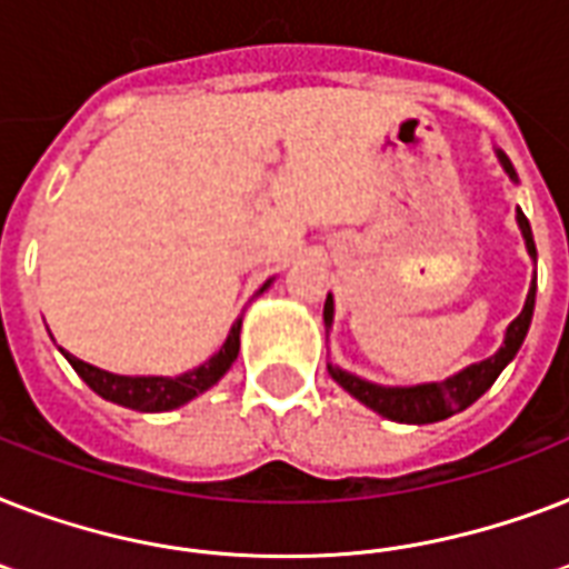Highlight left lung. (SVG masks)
<instances>
[{
	"mask_svg": "<svg viewBox=\"0 0 569 569\" xmlns=\"http://www.w3.org/2000/svg\"><path fill=\"white\" fill-rule=\"evenodd\" d=\"M499 162H502L505 173L517 182V171H513L511 159L496 150ZM517 223H520L522 239H526V250H529L531 259H538V248H535V239H531L529 218L517 209ZM535 292H538V283L531 280V289L526 295V307L517 319L508 325L505 330L502 348L496 351L493 357H487L481 363L467 366L463 372L451 375V378L440 380V383H416V387H380L372 380L357 378V375L339 369V366L328 363L330 378L337 380L339 387L351 392L357 401H363L366 407H372L375 413H380L383 419H392V422H407V425H428L440 422V419H449V416L467 410L472 401L485 396L487 389L493 387V380L502 375V369L511 363L517 351H520L522 339L529 333L531 312H535ZM325 325H333V295H328L325 301Z\"/></svg>",
	"mask_w": 569,
	"mask_h": 569,
	"instance_id": "obj_1",
	"label": "left lung"
}]
</instances>
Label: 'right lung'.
Returning a JSON list of instances; mask_svg holds the SVG:
<instances>
[{
  "mask_svg": "<svg viewBox=\"0 0 569 569\" xmlns=\"http://www.w3.org/2000/svg\"><path fill=\"white\" fill-rule=\"evenodd\" d=\"M271 280H268L259 292H266ZM239 333H241V319L232 321L230 333H227V342L221 346L218 355H212L203 366H197L191 372L177 375V378H129V375H111L102 372L97 366L84 363L79 357H73L70 351L61 348V355L67 357V363L73 366L76 375L88 383V387L102 396L106 401H114L120 407H129V410H141V413H164V410H173V407H182L186 401L197 398L200 392H206L209 387H214L218 380L227 375L236 357H239Z\"/></svg>",
  "mask_w": 569,
  "mask_h": 569,
  "instance_id": "1",
  "label": "right lung"
}]
</instances>
